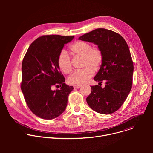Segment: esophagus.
Segmentation results:
<instances>
[{"label": "esophagus", "mask_w": 153, "mask_h": 153, "mask_svg": "<svg viewBox=\"0 0 153 153\" xmlns=\"http://www.w3.org/2000/svg\"><path fill=\"white\" fill-rule=\"evenodd\" d=\"M73 87H74V89H78V88H80L81 86H80V85H74Z\"/></svg>", "instance_id": "1"}]
</instances>
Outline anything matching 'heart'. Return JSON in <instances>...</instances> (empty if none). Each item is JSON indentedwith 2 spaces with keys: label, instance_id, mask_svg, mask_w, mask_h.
<instances>
[{
  "label": "heart",
  "instance_id": "1",
  "mask_svg": "<svg viewBox=\"0 0 153 153\" xmlns=\"http://www.w3.org/2000/svg\"><path fill=\"white\" fill-rule=\"evenodd\" d=\"M70 50L74 56L82 57V70L74 71L68 79V82L73 85H82L94 74V70H98L103 62V53L97 47H91L89 43L76 41L70 46ZM60 70L65 74H69L73 70L71 60L68 54L65 51L60 53L57 58Z\"/></svg>",
  "mask_w": 153,
  "mask_h": 153
}]
</instances>
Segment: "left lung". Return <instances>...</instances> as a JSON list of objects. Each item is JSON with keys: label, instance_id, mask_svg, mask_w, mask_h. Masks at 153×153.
<instances>
[{"label": "left lung", "instance_id": "obj_1", "mask_svg": "<svg viewBox=\"0 0 153 153\" xmlns=\"http://www.w3.org/2000/svg\"><path fill=\"white\" fill-rule=\"evenodd\" d=\"M79 40L94 43L103 53V62L94 80L102 83L91 86V93L86 97L90 107L97 113L110 114L121 107L132 88L133 62L125 39L118 33L97 28L86 33Z\"/></svg>", "mask_w": 153, "mask_h": 153}]
</instances>
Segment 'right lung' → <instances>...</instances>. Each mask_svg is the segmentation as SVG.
<instances>
[{
    "instance_id": "obj_1",
    "label": "right lung",
    "mask_w": 153,
    "mask_h": 153,
    "mask_svg": "<svg viewBox=\"0 0 153 153\" xmlns=\"http://www.w3.org/2000/svg\"><path fill=\"white\" fill-rule=\"evenodd\" d=\"M74 36L47 35L36 39L29 47L22 64L21 90L30 110L43 119L59 116L67 105L73 86L65 83L57 58L64 45ZM60 86L53 91L52 86Z\"/></svg>"
}]
</instances>
